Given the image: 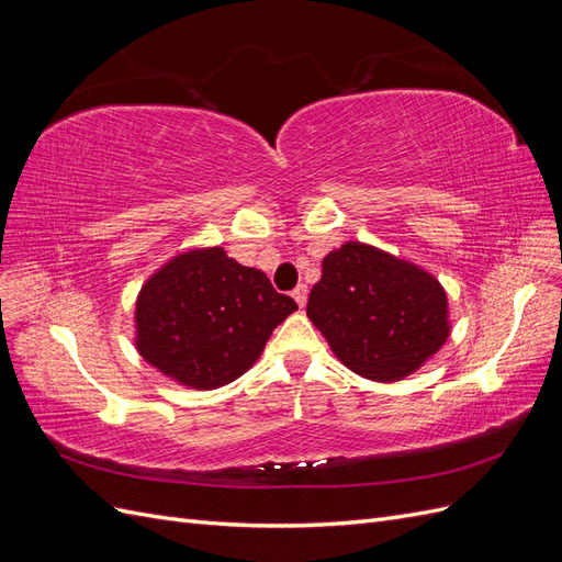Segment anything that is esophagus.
Segmentation results:
<instances>
[{
  "label": "esophagus",
  "instance_id": "34e87169",
  "mask_svg": "<svg viewBox=\"0 0 562 562\" xmlns=\"http://www.w3.org/2000/svg\"><path fill=\"white\" fill-rule=\"evenodd\" d=\"M307 295H310L307 285H302V283H300V285L295 288V291H293V300L297 302V307H300V310L304 307V304H307Z\"/></svg>",
  "mask_w": 562,
  "mask_h": 562
}]
</instances>
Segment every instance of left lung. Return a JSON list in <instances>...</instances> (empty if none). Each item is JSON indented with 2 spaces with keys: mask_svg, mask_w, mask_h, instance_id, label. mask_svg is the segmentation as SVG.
I'll return each instance as SVG.
<instances>
[{
  "mask_svg": "<svg viewBox=\"0 0 562 562\" xmlns=\"http://www.w3.org/2000/svg\"><path fill=\"white\" fill-rule=\"evenodd\" d=\"M307 316L339 363L382 384L413 375L452 333L448 293L431 271L363 241L323 258Z\"/></svg>",
  "mask_w": 562,
  "mask_h": 562,
  "instance_id": "obj_1",
  "label": "left lung"
}]
</instances>
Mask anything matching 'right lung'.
Wrapping results in <instances>:
<instances>
[{
  "instance_id": "obj_1",
  "label": "right lung",
  "mask_w": 562,
  "mask_h": 562,
  "mask_svg": "<svg viewBox=\"0 0 562 562\" xmlns=\"http://www.w3.org/2000/svg\"><path fill=\"white\" fill-rule=\"evenodd\" d=\"M297 310L265 271L223 246L176 252L135 297V349L164 378L211 391L239 380L260 359L279 323Z\"/></svg>"
}]
</instances>
